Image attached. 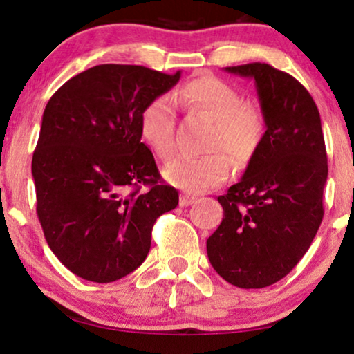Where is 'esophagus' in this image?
Segmentation results:
<instances>
[{
	"label": "esophagus",
	"instance_id": "34e87169",
	"mask_svg": "<svg viewBox=\"0 0 354 354\" xmlns=\"http://www.w3.org/2000/svg\"><path fill=\"white\" fill-rule=\"evenodd\" d=\"M195 201H196L195 196H190V195H182V196H180V206H182V207L190 206V205H193V203H195Z\"/></svg>",
	"mask_w": 354,
	"mask_h": 354
}]
</instances>
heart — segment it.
Masks as SVG:
<instances>
[{
	"mask_svg": "<svg viewBox=\"0 0 354 354\" xmlns=\"http://www.w3.org/2000/svg\"><path fill=\"white\" fill-rule=\"evenodd\" d=\"M205 115L212 120L206 156H182L167 164L164 176L172 185L188 193H205L219 187L230 176L232 159L245 167L259 153L268 130L261 106L243 101L227 82L212 75L192 79L167 96H156L140 113V132L158 158L171 159L176 153V109ZM229 153L228 157L226 154Z\"/></svg>",
	"mask_w": 354,
	"mask_h": 354,
	"instance_id": "obj_1",
	"label": "heart"
}]
</instances>
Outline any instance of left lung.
Wrapping results in <instances>:
<instances>
[{"instance_id": "obj_1", "label": "left lung", "mask_w": 354, "mask_h": 354, "mask_svg": "<svg viewBox=\"0 0 354 354\" xmlns=\"http://www.w3.org/2000/svg\"><path fill=\"white\" fill-rule=\"evenodd\" d=\"M256 82L266 138L241 180L217 198L221 225L206 241L212 268L240 288L269 287L299 263L324 217L327 151L309 91L266 62L225 67Z\"/></svg>"}]
</instances>
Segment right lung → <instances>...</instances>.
<instances>
[{
	"mask_svg": "<svg viewBox=\"0 0 354 354\" xmlns=\"http://www.w3.org/2000/svg\"><path fill=\"white\" fill-rule=\"evenodd\" d=\"M178 79L100 64L48 101L32 158L37 216L56 258L82 279L109 283L137 269L154 222L178 205L140 132L145 104Z\"/></svg>",
	"mask_w": 354,
	"mask_h": 354,
	"instance_id": "right-lung-1",
	"label": "right lung"
}]
</instances>
